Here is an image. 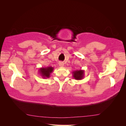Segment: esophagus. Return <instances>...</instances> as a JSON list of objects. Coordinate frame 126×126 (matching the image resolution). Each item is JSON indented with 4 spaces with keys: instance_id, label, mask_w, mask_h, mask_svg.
I'll return each instance as SVG.
<instances>
[{
    "instance_id": "obj_1",
    "label": "esophagus",
    "mask_w": 126,
    "mask_h": 126,
    "mask_svg": "<svg viewBox=\"0 0 126 126\" xmlns=\"http://www.w3.org/2000/svg\"><path fill=\"white\" fill-rule=\"evenodd\" d=\"M59 65L60 67H63V66H64V63H63V62H60V63H59Z\"/></svg>"
}]
</instances>
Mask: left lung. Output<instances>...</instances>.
Segmentation results:
<instances>
[{
    "mask_svg": "<svg viewBox=\"0 0 126 126\" xmlns=\"http://www.w3.org/2000/svg\"><path fill=\"white\" fill-rule=\"evenodd\" d=\"M85 71L83 70H77L72 71V76L76 80H81L84 77Z\"/></svg>",
    "mask_w": 126,
    "mask_h": 126,
    "instance_id": "8db88e82",
    "label": "left lung"
}]
</instances>
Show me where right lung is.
<instances>
[{
	"label": "right lung",
	"instance_id": "1",
	"mask_svg": "<svg viewBox=\"0 0 126 126\" xmlns=\"http://www.w3.org/2000/svg\"><path fill=\"white\" fill-rule=\"evenodd\" d=\"M54 68L50 66L47 67H42L39 69V73L43 78H49L50 77V74L52 73Z\"/></svg>",
	"mask_w": 126,
	"mask_h": 126
}]
</instances>
